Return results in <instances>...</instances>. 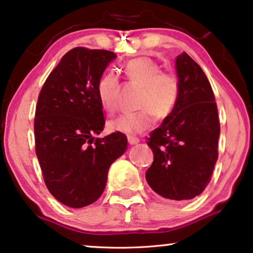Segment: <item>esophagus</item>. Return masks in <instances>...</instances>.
Listing matches in <instances>:
<instances>
[{
	"instance_id": "obj_1",
	"label": "esophagus",
	"mask_w": 253,
	"mask_h": 253,
	"mask_svg": "<svg viewBox=\"0 0 253 253\" xmlns=\"http://www.w3.org/2000/svg\"><path fill=\"white\" fill-rule=\"evenodd\" d=\"M127 141H129L130 145H136V144L139 143V139H138L137 137L130 136V137H127Z\"/></svg>"
}]
</instances>
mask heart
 Returning <instances> with one entry per match:
<instances>
[{
  "label": "heart",
  "mask_w": 253,
  "mask_h": 253,
  "mask_svg": "<svg viewBox=\"0 0 253 253\" xmlns=\"http://www.w3.org/2000/svg\"><path fill=\"white\" fill-rule=\"evenodd\" d=\"M126 75L130 85L141 88L136 113L123 114L110 120L112 131L126 134L140 133L154 121L166 119L172 113L181 94V81L172 71H162L161 65L150 57H137L126 64ZM122 85L115 72L109 70L99 78L96 92L100 102L108 113L119 109Z\"/></svg>",
  "instance_id": "1"
}]
</instances>
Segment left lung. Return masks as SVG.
<instances>
[{
    "mask_svg": "<svg viewBox=\"0 0 253 253\" xmlns=\"http://www.w3.org/2000/svg\"><path fill=\"white\" fill-rule=\"evenodd\" d=\"M176 70L181 94L172 113L147 138L154 159L145 176L158 195L186 200L199 196L212 177L220 121L213 89L199 64L182 53Z\"/></svg>",
    "mask_w": 253,
    "mask_h": 253,
    "instance_id": "left-lung-1",
    "label": "left lung"
}]
</instances>
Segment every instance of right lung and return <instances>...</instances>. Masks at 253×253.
Masks as SVG:
<instances>
[{
	"label": "right lung",
	"mask_w": 253,
	"mask_h": 253,
	"mask_svg": "<svg viewBox=\"0 0 253 253\" xmlns=\"http://www.w3.org/2000/svg\"><path fill=\"white\" fill-rule=\"evenodd\" d=\"M113 51L76 47L50 72L38 98L36 153L49 192L65 206L98 200L110 165L127 147L126 134L94 138L105 126L96 84Z\"/></svg>",
	"instance_id": "obj_1"
}]
</instances>
